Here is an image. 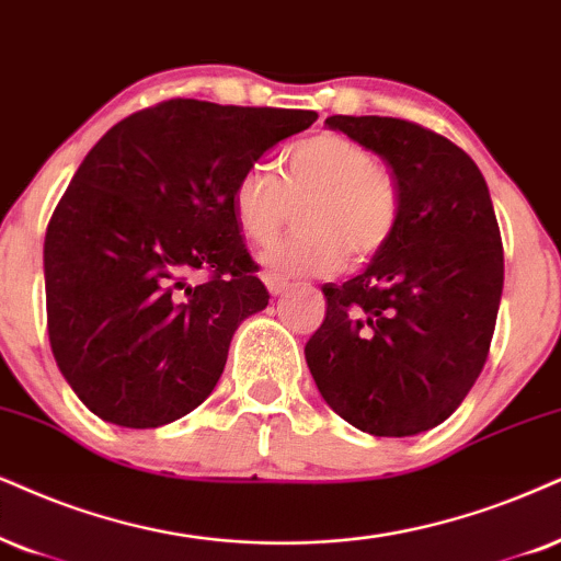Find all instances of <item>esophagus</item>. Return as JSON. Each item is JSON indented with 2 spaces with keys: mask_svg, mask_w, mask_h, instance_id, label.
I'll return each instance as SVG.
<instances>
[{
  "mask_svg": "<svg viewBox=\"0 0 561 561\" xmlns=\"http://www.w3.org/2000/svg\"><path fill=\"white\" fill-rule=\"evenodd\" d=\"M261 279H264V285H266V289L272 295H282L289 287V282L285 279V276H279V274H274V272H264V276H261Z\"/></svg>",
  "mask_w": 561,
  "mask_h": 561,
  "instance_id": "esophagus-1",
  "label": "esophagus"
}]
</instances>
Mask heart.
Here are the masks:
<instances>
[{
  "instance_id": "heart-1",
  "label": "heart",
  "mask_w": 561,
  "mask_h": 561,
  "mask_svg": "<svg viewBox=\"0 0 561 561\" xmlns=\"http://www.w3.org/2000/svg\"><path fill=\"white\" fill-rule=\"evenodd\" d=\"M297 209L293 238L268 253L276 274H323L382 251L399 230V186L365 145L344 134H313L282 158L279 179L264 165L238 175L232 211L248 243L266 248Z\"/></svg>"
}]
</instances>
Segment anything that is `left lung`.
I'll use <instances>...</instances> for the list:
<instances>
[{"instance_id":"1","label":"left lung","mask_w":561,"mask_h":561,"mask_svg":"<svg viewBox=\"0 0 561 561\" xmlns=\"http://www.w3.org/2000/svg\"><path fill=\"white\" fill-rule=\"evenodd\" d=\"M380 154L399 186V230L363 274L323 285L305 359L325 403L375 437L437 427L486 363L505 253L484 175L450 139L388 116H331Z\"/></svg>"}]
</instances>
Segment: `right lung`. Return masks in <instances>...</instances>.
<instances>
[{
    "instance_id": "right-lung-1",
    "label": "right lung",
    "mask_w": 561,
    "mask_h": 561,
    "mask_svg": "<svg viewBox=\"0 0 561 561\" xmlns=\"http://www.w3.org/2000/svg\"><path fill=\"white\" fill-rule=\"evenodd\" d=\"M316 118L175 98L88 152L48 222L44 272L54 359L92 414L150 430L215 391L232 333L268 305L232 186Z\"/></svg>"
}]
</instances>
